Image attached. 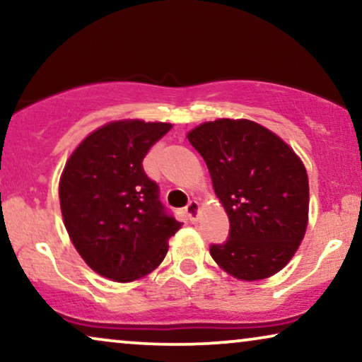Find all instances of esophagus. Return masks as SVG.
<instances>
[{"label": "esophagus", "mask_w": 362, "mask_h": 362, "mask_svg": "<svg viewBox=\"0 0 362 362\" xmlns=\"http://www.w3.org/2000/svg\"><path fill=\"white\" fill-rule=\"evenodd\" d=\"M186 216L189 217V221L196 222L197 221V216H199V202L197 201H191L189 204L186 206Z\"/></svg>", "instance_id": "esophagus-1"}]
</instances>
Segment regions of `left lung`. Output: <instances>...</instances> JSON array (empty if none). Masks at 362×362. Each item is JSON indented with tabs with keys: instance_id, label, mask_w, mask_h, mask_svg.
<instances>
[{
	"instance_id": "1",
	"label": "left lung",
	"mask_w": 362,
	"mask_h": 362,
	"mask_svg": "<svg viewBox=\"0 0 362 362\" xmlns=\"http://www.w3.org/2000/svg\"><path fill=\"white\" fill-rule=\"evenodd\" d=\"M186 136L204 158L229 217V239L211 245L212 259L237 280L279 274L296 254L308 226L303 161L279 135L245 118L204 122Z\"/></svg>"
}]
</instances>
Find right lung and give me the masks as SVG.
<instances>
[{"label":"right lung","instance_id":"1","mask_svg":"<svg viewBox=\"0 0 362 362\" xmlns=\"http://www.w3.org/2000/svg\"><path fill=\"white\" fill-rule=\"evenodd\" d=\"M171 123L117 120L78 143L64 166L59 201L64 226L83 262L118 284L140 280L165 260L181 227L163 211L143 158Z\"/></svg>","mask_w":362,"mask_h":362}]
</instances>
